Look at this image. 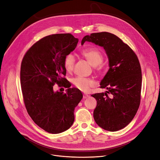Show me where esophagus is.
Here are the masks:
<instances>
[{"label": "esophagus", "instance_id": "34e87169", "mask_svg": "<svg viewBox=\"0 0 160 160\" xmlns=\"http://www.w3.org/2000/svg\"><path fill=\"white\" fill-rule=\"evenodd\" d=\"M88 97H89V95L87 94H84L83 95V99H87Z\"/></svg>", "mask_w": 160, "mask_h": 160}]
</instances>
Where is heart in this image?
<instances>
[{
	"label": "heart",
	"instance_id": "heart-1",
	"mask_svg": "<svg viewBox=\"0 0 160 160\" xmlns=\"http://www.w3.org/2000/svg\"><path fill=\"white\" fill-rule=\"evenodd\" d=\"M82 56L85 58L90 65L95 67L97 70L101 69L100 64L103 61V55L102 53L95 48H88L81 52ZM75 59L71 54H68L64 58L63 65L65 71L68 72H71L74 67ZM73 86L82 92H86L89 89L95 86V82L91 79L83 77H75L72 80Z\"/></svg>",
	"mask_w": 160,
	"mask_h": 160
}]
</instances>
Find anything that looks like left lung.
<instances>
[{"label":"left lung","instance_id":"1","mask_svg":"<svg viewBox=\"0 0 160 160\" xmlns=\"http://www.w3.org/2000/svg\"><path fill=\"white\" fill-rule=\"evenodd\" d=\"M102 46L109 60L110 68L101 80L105 93L92 95L97 100L93 112L96 123L101 128L116 131L132 121L140 105L142 72L133 50L115 34L108 32L92 33L82 40Z\"/></svg>","mask_w":160,"mask_h":160}]
</instances>
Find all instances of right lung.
<instances>
[{
    "instance_id": "right-lung-1",
    "label": "right lung",
    "mask_w": 160,
    "mask_h": 160,
    "mask_svg": "<svg viewBox=\"0 0 160 160\" xmlns=\"http://www.w3.org/2000/svg\"><path fill=\"white\" fill-rule=\"evenodd\" d=\"M78 42L70 33L46 36L27 50L22 61L20 81L25 108L34 122L50 133L70 128L74 108L82 99L80 90L69 88L64 77V58L75 49ZM55 83L68 88L67 92H54Z\"/></svg>"
}]
</instances>
